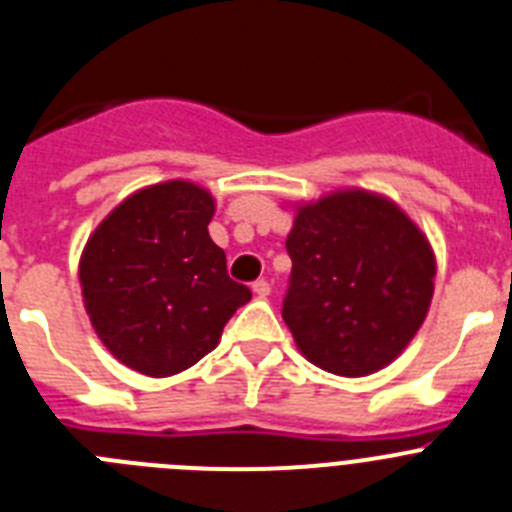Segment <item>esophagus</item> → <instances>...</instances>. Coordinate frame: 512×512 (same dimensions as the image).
Listing matches in <instances>:
<instances>
[{
	"label": "esophagus",
	"mask_w": 512,
	"mask_h": 512,
	"mask_svg": "<svg viewBox=\"0 0 512 512\" xmlns=\"http://www.w3.org/2000/svg\"><path fill=\"white\" fill-rule=\"evenodd\" d=\"M253 295L256 297H261V300H264V297H269V292H271V284L266 282V279H259V282H253Z\"/></svg>",
	"instance_id": "1"
}]
</instances>
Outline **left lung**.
I'll return each mask as SVG.
<instances>
[{
  "mask_svg": "<svg viewBox=\"0 0 512 512\" xmlns=\"http://www.w3.org/2000/svg\"><path fill=\"white\" fill-rule=\"evenodd\" d=\"M282 318L300 354L338 377L397 359L433 300L436 256L390 197L338 189L297 205Z\"/></svg>",
  "mask_w": 512,
  "mask_h": 512,
  "instance_id": "8db88e82",
  "label": "left lung"
}]
</instances>
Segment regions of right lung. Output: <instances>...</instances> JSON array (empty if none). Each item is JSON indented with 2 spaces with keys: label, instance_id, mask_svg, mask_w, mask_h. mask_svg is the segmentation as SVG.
I'll return each mask as SVG.
<instances>
[{
  "label": "right lung",
  "instance_id": "1",
  "mask_svg": "<svg viewBox=\"0 0 512 512\" xmlns=\"http://www.w3.org/2000/svg\"><path fill=\"white\" fill-rule=\"evenodd\" d=\"M215 200L184 179L151 184L104 217L79 259L84 307L99 341L146 377H171L220 343L251 300L207 233Z\"/></svg>",
  "mask_w": 512,
  "mask_h": 512
}]
</instances>
